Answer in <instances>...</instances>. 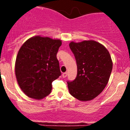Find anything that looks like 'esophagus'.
Segmentation results:
<instances>
[{
  "label": "esophagus",
  "mask_w": 130,
  "mask_h": 130,
  "mask_svg": "<svg viewBox=\"0 0 130 130\" xmlns=\"http://www.w3.org/2000/svg\"><path fill=\"white\" fill-rule=\"evenodd\" d=\"M62 76H63V77H66L67 76V73H63L62 74Z\"/></svg>",
  "instance_id": "34e87169"
}]
</instances>
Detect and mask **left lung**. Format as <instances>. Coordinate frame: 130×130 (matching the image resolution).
I'll use <instances>...</instances> for the list:
<instances>
[{"label": "left lung", "mask_w": 130, "mask_h": 130, "mask_svg": "<svg viewBox=\"0 0 130 130\" xmlns=\"http://www.w3.org/2000/svg\"><path fill=\"white\" fill-rule=\"evenodd\" d=\"M69 46L77 67L76 79L67 83L70 93L79 101L92 100L108 84L112 70L111 57L103 44L94 40L71 41Z\"/></svg>", "instance_id": "1"}]
</instances>
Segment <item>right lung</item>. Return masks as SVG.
Returning a JSON list of instances; mask_svg holds the SVG:
<instances>
[{
  "mask_svg": "<svg viewBox=\"0 0 130 130\" xmlns=\"http://www.w3.org/2000/svg\"><path fill=\"white\" fill-rule=\"evenodd\" d=\"M62 41L37 35L19 49L15 74L22 92L29 98L41 100L51 93L52 83L61 75L57 53Z\"/></svg>",
  "mask_w": 130,
  "mask_h": 130,
  "instance_id": "right-lung-1",
  "label": "right lung"
}]
</instances>
